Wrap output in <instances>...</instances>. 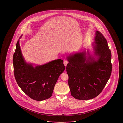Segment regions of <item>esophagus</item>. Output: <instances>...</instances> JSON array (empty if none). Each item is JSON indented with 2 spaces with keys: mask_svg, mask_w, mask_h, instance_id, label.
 <instances>
[{
  "mask_svg": "<svg viewBox=\"0 0 123 123\" xmlns=\"http://www.w3.org/2000/svg\"><path fill=\"white\" fill-rule=\"evenodd\" d=\"M68 63V62L67 61H64V62H63V64H64V66H66Z\"/></svg>",
  "mask_w": 123,
  "mask_h": 123,
  "instance_id": "obj_1",
  "label": "esophagus"
}]
</instances>
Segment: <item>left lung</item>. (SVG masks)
Wrapping results in <instances>:
<instances>
[{"label": "left lung", "instance_id": "8db88e82", "mask_svg": "<svg viewBox=\"0 0 123 123\" xmlns=\"http://www.w3.org/2000/svg\"><path fill=\"white\" fill-rule=\"evenodd\" d=\"M92 45V52L85 49L66 57L68 85L71 95L76 99L88 100L98 96L111 75V52L106 39L98 31Z\"/></svg>", "mask_w": 123, "mask_h": 123}]
</instances>
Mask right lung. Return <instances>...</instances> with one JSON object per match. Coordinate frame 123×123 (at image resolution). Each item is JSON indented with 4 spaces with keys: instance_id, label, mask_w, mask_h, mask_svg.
Masks as SVG:
<instances>
[{
    "instance_id": "right-lung-1",
    "label": "right lung",
    "mask_w": 123,
    "mask_h": 123,
    "mask_svg": "<svg viewBox=\"0 0 123 123\" xmlns=\"http://www.w3.org/2000/svg\"><path fill=\"white\" fill-rule=\"evenodd\" d=\"M22 36L23 34L19 39ZM19 39L13 57L14 73L17 84L32 99L37 101L47 99L52 95L57 79L65 70L63 61L57 59L42 65L26 62L21 50Z\"/></svg>"
}]
</instances>
